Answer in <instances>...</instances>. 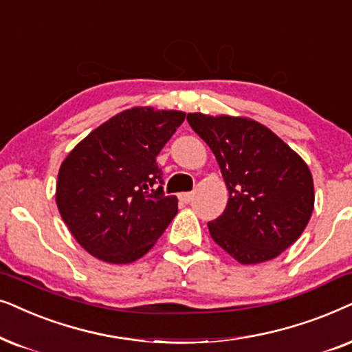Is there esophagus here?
I'll return each mask as SVG.
<instances>
[{
  "label": "esophagus",
  "instance_id": "esophagus-1",
  "mask_svg": "<svg viewBox=\"0 0 352 352\" xmlns=\"http://www.w3.org/2000/svg\"><path fill=\"white\" fill-rule=\"evenodd\" d=\"M179 198H180L182 203L188 204V203H191V199H193V193H182Z\"/></svg>",
  "mask_w": 352,
  "mask_h": 352
}]
</instances>
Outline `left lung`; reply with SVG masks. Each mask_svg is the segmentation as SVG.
<instances>
[{
    "mask_svg": "<svg viewBox=\"0 0 352 352\" xmlns=\"http://www.w3.org/2000/svg\"><path fill=\"white\" fill-rule=\"evenodd\" d=\"M186 120L212 149L230 195L223 214L208 223L212 240L240 264L275 259L301 236L312 215L307 164L248 117L191 112Z\"/></svg>",
    "mask_w": 352,
    "mask_h": 352,
    "instance_id": "8db88e82",
    "label": "left lung"
}]
</instances>
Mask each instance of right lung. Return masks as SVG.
<instances>
[{
  "mask_svg": "<svg viewBox=\"0 0 352 352\" xmlns=\"http://www.w3.org/2000/svg\"><path fill=\"white\" fill-rule=\"evenodd\" d=\"M184 120L182 111H122L60 164L56 204L69 232L91 256L130 264L156 245L179 212L177 196L164 195L156 156Z\"/></svg>",
  "mask_w": 352,
  "mask_h": 352,
  "instance_id": "right-lung-1",
  "label": "right lung"
}]
</instances>
